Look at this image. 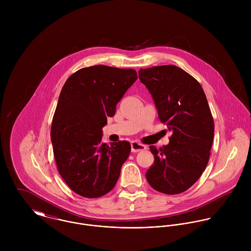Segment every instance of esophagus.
<instances>
[{
  "instance_id": "esophagus-1",
  "label": "esophagus",
  "mask_w": 251,
  "mask_h": 251,
  "mask_svg": "<svg viewBox=\"0 0 251 251\" xmlns=\"http://www.w3.org/2000/svg\"><path fill=\"white\" fill-rule=\"evenodd\" d=\"M130 145H131V151L132 152H137V151L146 150V146L143 145V144L137 142V141H132Z\"/></svg>"
}]
</instances>
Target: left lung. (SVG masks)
I'll use <instances>...</instances> for the list:
<instances>
[{
	"instance_id": "1",
	"label": "left lung",
	"mask_w": 251,
	"mask_h": 251,
	"mask_svg": "<svg viewBox=\"0 0 251 251\" xmlns=\"http://www.w3.org/2000/svg\"><path fill=\"white\" fill-rule=\"evenodd\" d=\"M161 123L172 136L157 150L150 146L154 162L146 173L150 185L165 194L188 189L204 172L212 149L215 124L206 95L199 82L176 66L139 71Z\"/></svg>"
}]
</instances>
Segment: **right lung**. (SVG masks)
I'll use <instances>...</instances> for the list:
<instances>
[{
	"mask_svg": "<svg viewBox=\"0 0 251 251\" xmlns=\"http://www.w3.org/2000/svg\"><path fill=\"white\" fill-rule=\"evenodd\" d=\"M137 78L132 69L99 65L73 73L61 91L51 126L54 156L62 178L83 197L105 195L120 177L130 144L103 143L102 127Z\"/></svg>",
	"mask_w": 251,
	"mask_h": 251,
	"instance_id": "1",
	"label": "right lung"
}]
</instances>
